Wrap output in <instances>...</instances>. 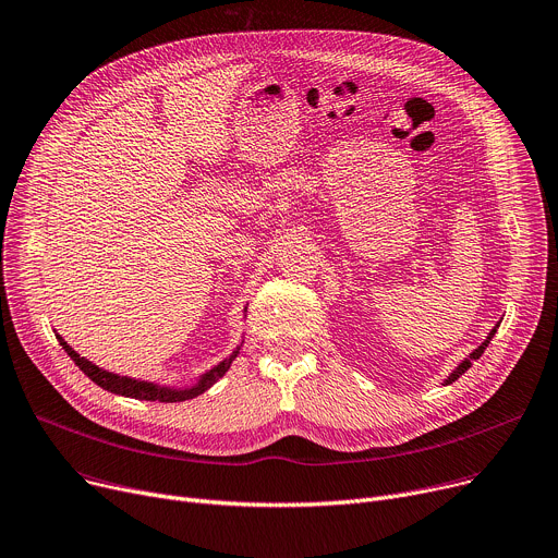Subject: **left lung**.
<instances>
[{
  "instance_id": "1",
  "label": "left lung",
  "mask_w": 558,
  "mask_h": 558,
  "mask_svg": "<svg viewBox=\"0 0 558 558\" xmlns=\"http://www.w3.org/2000/svg\"><path fill=\"white\" fill-rule=\"evenodd\" d=\"M496 327H498V325H496ZM496 327H494V329H492V333H489V337H487V341H485V343H482V345H480V348H477V350H473V352H471V354H469V359H464V361H462V363H460V365H458V367H456V369H453V373H451V377H449V379H447V384H453V381H456V379H460V377H462V375H464V373H466V369H469V367H471V361H475V359H480V356H482V352H485V350H487V345H489V341H492V339H494V333H496Z\"/></svg>"
}]
</instances>
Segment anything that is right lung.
I'll list each match as a JSON object with an SVG mask.
<instances>
[{"label": "right lung", "mask_w": 558, "mask_h": 558, "mask_svg": "<svg viewBox=\"0 0 558 558\" xmlns=\"http://www.w3.org/2000/svg\"><path fill=\"white\" fill-rule=\"evenodd\" d=\"M60 345L64 348V352L73 359V363H76L83 373L96 384L100 386L102 390L107 392H114V395H123V397H132V399H145V401H166V403H172V401H185V399H193L202 392H206L219 377H225L227 369L231 367L233 359L238 356V350L227 359L221 361L217 367H213L210 373H206L202 377V381L193 388H185V390H170V388H159L155 384H147V381H136V379H130V377H119V375H111V373H105V369H100L98 365L89 363L87 359H83L78 352H73L62 337H58Z\"/></svg>", "instance_id": "obj_1"}]
</instances>
